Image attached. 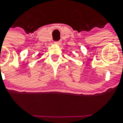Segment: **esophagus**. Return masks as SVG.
I'll return each instance as SVG.
<instances>
[{"label":"esophagus","instance_id":"esophagus-1","mask_svg":"<svg viewBox=\"0 0 123 123\" xmlns=\"http://www.w3.org/2000/svg\"><path fill=\"white\" fill-rule=\"evenodd\" d=\"M55 44H61V41H55Z\"/></svg>","mask_w":123,"mask_h":123}]
</instances>
